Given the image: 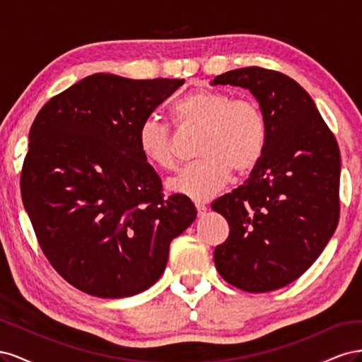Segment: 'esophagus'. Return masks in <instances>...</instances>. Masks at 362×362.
<instances>
[{
	"mask_svg": "<svg viewBox=\"0 0 362 362\" xmlns=\"http://www.w3.org/2000/svg\"><path fill=\"white\" fill-rule=\"evenodd\" d=\"M194 206H196V211H198V216H204L206 213V206L204 204L196 202Z\"/></svg>",
	"mask_w": 362,
	"mask_h": 362,
	"instance_id": "obj_1",
	"label": "esophagus"
}]
</instances>
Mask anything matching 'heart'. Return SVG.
Returning a JSON list of instances; mask_svg holds the SVG:
<instances>
[{"instance_id":"b5f03b06","label":"heart","mask_w":362,"mask_h":362,"mask_svg":"<svg viewBox=\"0 0 362 362\" xmlns=\"http://www.w3.org/2000/svg\"><path fill=\"white\" fill-rule=\"evenodd\" d=\"M178 128H198L196 156L168 181L172 193L206 201L228 182L231 172L245 175L261 160L267 141V122L261 107L250 98L201 89L190 92L170 108ZM141 156L160 169L175 166L170 128L156 117L141 120L137 131Z\"/></svg>"}]
</instances>
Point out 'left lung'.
Segmentation results:
<instances>
[{
    "instance_id": "obj_1",
    "label": "left lung",
    "mask_w": 362,
    "mask_h": 362,
    "mask_svg": "<svg viewBox=\"0 0 362 362\" xmlns=\"http://www.w3.org/2000/svg\"><path fill=\"white\" fill-rule=\"evenodd\" d=\"M245 87L267 122L264 152L249 178L211 208L229 225L214 264L231 286L266 293L311 267L339 217V149L313 98L290 76L258 66L211 83Z\"/></svg>"
}]
</instances>
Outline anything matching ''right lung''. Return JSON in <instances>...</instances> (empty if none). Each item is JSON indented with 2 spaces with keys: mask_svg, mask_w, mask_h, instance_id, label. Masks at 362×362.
Wrapping results in <instances>:
<instances>
[{
  "mask_svg": "<svg viewBox=\"0 0 362 362\" xmlns=\"http://www.w3.org/2000/svg\"><path fill=\"white\" fill-rule=\"evenodd\" d=\"M182 84L93 74L33 122L21 194L43 255L75 288L103 299L145 291L196 218L187 196L164 199L137 141L141 120Z\"/></svg>",
  "mask_w": 362,
  "mask_h": 362,
  "instance_id": "obj_1",
  "label": "right lung"
}]
</instances>
